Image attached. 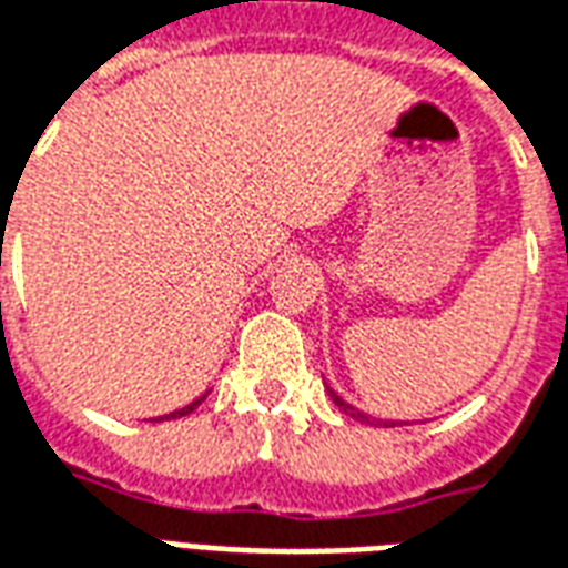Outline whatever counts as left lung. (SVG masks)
<instances>
[{
	"label": "left lung",
	"instance_id": "1",
	"mask_svg": "<svg viewBox=\"0 0 568 568\" xmlns=\"http://www.w3.org/2000/svg\"><path fill=\"white\" fill-rule=\"evenodd\" d=\"M325 389H328V395H332V402H334V405H337V407H341V410H344L346 417H353V419H362V423H374V419H371V417H365V414H362V410H356V407H353V405H346L344 398H341V395L334 393L332 386H325ZM389 426H398V423H389Z\"/></svg>",
	"mask_w": 568,
	"mask_h": 568
}]
</instances>
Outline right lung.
Listing matches in <instances>:
<instances>
[{"mask_svg":"<svg viewBox=\"0 0 568 568\" xmlns=\"http://www.w3.org/2000/svg\"><path fill=\"white\" fill-rule=\"evenodd\" d=\"M200 405V398L197 402H191V405L187 407H179V410H173V414H166V417H161V419H175V417H185V414H191V410H194V407Z\"/></svg>","mask_w":568,"mask_h":568,"instance_id":"add662e5","label":"right lung"}]
</instances>
